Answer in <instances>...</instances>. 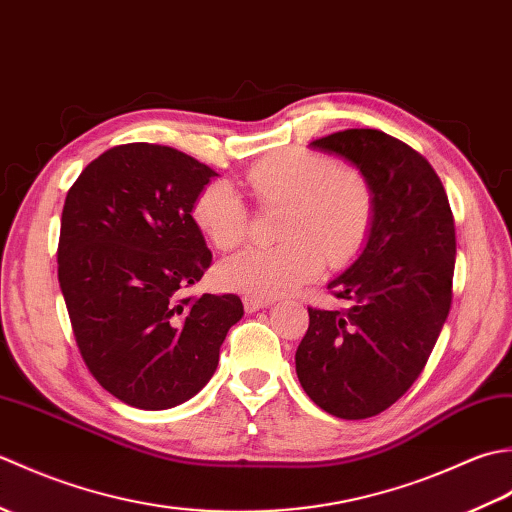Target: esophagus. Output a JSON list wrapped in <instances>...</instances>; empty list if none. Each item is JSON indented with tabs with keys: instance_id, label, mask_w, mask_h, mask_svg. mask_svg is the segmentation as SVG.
<instances>
[{
	"instance_id": "1",
	"label": "esophagus",
	"mask_w": 512,
	"mask_h": 512,
	"mask_svg": "<svg viewBox=\"0 0 512 512\" xmlns=\"http://www.w3.org/2000/svg\"><path fill=\"white\" fill-rule=\"evenodd\" d=\"M273 299H259V297H244V310L246 312H257L266 306H270Z\"/></svg>"
}]
</instances>
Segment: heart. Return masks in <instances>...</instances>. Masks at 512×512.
Returning a JSON list of instances; mask_svg holds the SVG:
<instances>
[{
	"label": "heart",
	"mask_w": 512,
	"mask_h": 512,
	"mask_svg": "<svg viewBox=\"0 0 512 512\" xmlns=\"http://www.w3.org/2000/svg\"><path fill=\"white\" fill-rule=\"evenodd\" d=\"M255 198L286 206L277 246H255L220 268L226 288L244 297H277L314 279L328 259L345 266L374 226L376 198L365 173L319 151L292 147L270 154L246 171ZM193 222L220 250L244 244L250 213L231 182L213 180L193 200Z\"/></svg>",
	"instance_id": "heart-1"
}]
</instances>
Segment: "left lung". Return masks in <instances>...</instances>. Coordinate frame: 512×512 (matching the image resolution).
<instances>
[{"instance_id":"8db88e82","label":"left lung","mask_w":512,"mask_h":512,"mask_svg":"<svg viewBox=\"0 0 512 512\" xmlns=\"http://www.w3.org/2000/svg\"><path fill=\"white\" fill-rule=\"evenodd\" d=\"M310 145L365 173L376 213L361 257L328 284L352 306L308 308L297 376L314 405L336 418L363 420L416 383L449 317L453 213L429 160L394 136L345 129Z\"/></svg>"}]
</instances>
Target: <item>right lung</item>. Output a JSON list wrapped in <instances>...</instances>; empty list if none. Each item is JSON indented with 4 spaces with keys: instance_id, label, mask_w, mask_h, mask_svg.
Returning a JSON list of instances; mask_svg holds the SVG:
<instances>
[{
    "instance_id": "obj_1",
    "label": "right lung",
    "mask_w": 512,
    "mask_h": 512,
    "mask_svg": "<svg viewBox=\"0 0 512 512\" xmlns=\"http://www.w3.org/2000/svg\"><path fill=\"white\" fill-rule=\"evenodd\" d=\"M217 176L182 151L129 143L107 149L65 195L59 286L90 374L145 411L176 407L209 383L237 295L180 297L211 266L191 209Z\"/></svg>"
}]
</instances>
